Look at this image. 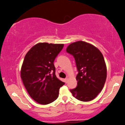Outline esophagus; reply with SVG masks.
Instances as JSON below:
<instances>
[{"instance_id":"obj_1","label":"esophagus","mask_w":125,"mask_h":125,"mask_svg":"<svg viewBox=\"0 0 125 125\" xmlns=\"http://www.w3.org/2000/svg\"><path fill=\"white\" fill-rule=\"evenodd\" d=\"M68 80V78H65V83H67Z\"/></svg>"}]
</instances>
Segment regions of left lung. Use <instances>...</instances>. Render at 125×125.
I'll use <instances>...</instances> for the list:
<instances>
[{
  "instance_id": "8db88e82",
  "label": "left lung",
  "mask_w": 125,
  "mask_h": 125,
  "mask_svg": "<svg viewBox=\"0 0 125 125\" xmlns=\"http://www.w3.org/2000/svg\"><path fill=\"white\" fill-rule=\"evenodd\" d=\"M66 51L74 58L78 72L77 87L70 92L78 100H92L102 90L106 79L103 55L94 46L82 41L70 44Z\"/></svg>"
}]
</instances>
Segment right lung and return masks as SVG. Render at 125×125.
Masks as SVG:
<instances>
[{
  "label": "right lung",
  "mask_w": 125,
  "mask_h": 125,
  "mask_svg": "<svg viewBox=\"0 0 125 125\" xmlns=\"http://www.w3.org/2000/svg\"><path fill=\"white\" fill-rule=\"evenodd\" d=\"M63 46V44L39 43L25 57L21 78L30 96L41 104L56 100L60 88L64 84L57 78L53 63Z\"/></svg>",
  "instance_id": "obj_1"
}]
</instances>
